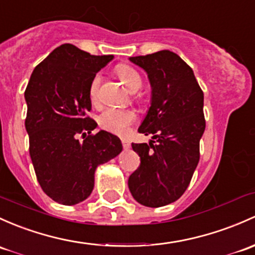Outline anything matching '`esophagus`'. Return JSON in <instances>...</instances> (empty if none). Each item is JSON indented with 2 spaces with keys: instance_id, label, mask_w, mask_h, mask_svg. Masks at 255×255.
I'll return each mask as SVG.
<instances>
[{
  "instance_id": "obj_1",
  "label": "esophagus",
  "mask_w": 255,
  "mask_h": 255,
  "mask_svg": "<svg viewBox=\"0 0 255 255\" xmlns=\"http://www.w3.org/2000/svg\"><path fill=\"white\" fill-rule=\"evenodd\" d=\"M122 145H123V149H125V150L130 149V143L127 140V139H122Z\"/></svg>"
}]
</instances>
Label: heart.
I'll return each instance as SVG.
<instances>
[{"label": "heart", "instance_id": "heart-1", "mask_svg": "<svg viewBox=\"0 0 255 255\" xmlns=\"http://www.w3.org/2000/svg\"><path fill=\"white\" fill-rule=\"evenodd\" d=\"M116 72L121 82L125 84V87L130 93H135L140 89L143 80H141L140 76L134 68L127 66V64H120L116 68ZM100 83L101 76L100 74H95L89 85V99L93 104H98L99 101ZM134 120L135 114L130 110L114 109V107H109V109L104 110L100 116L98 117L99 126L103 129L115 133V134H125L127 132L128 127L132 125Z\"/></svg>", "mask_w": 255, "mask_h": 255}]
</instances>
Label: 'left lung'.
<instances>
[{"label": "left lung", "mask_w": 255, "mask_h": 255, "mask_svg": "<svg viewBox=\"0 0 255 255\" xmlns=\"http://www.w3.org/2000/svg\"><path fill=\"white\" fill-rule=\"evenodd\" d=\"M129 61L146 72L151 87L150 107L138 132L155 140L132 144L140 166L129 176L128 188L139 204L159 208L183 194L199 162L204 94L193 69L172 51Z\"/></svg>", "instance_id": "1"}]
</instances>
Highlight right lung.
Returning a JSON list of instances; mask_svg holds the SVG:
<instances>
[{"mask_svg": "<svg viewBox=\"0 0 255 255\" xmlns=\"http://www.w3.org/2000/svg\"><path fill=\"white\" fill-rule=\"evenodd\" d=\"M112 60V55L94 56L63 44L37 64L29 79L24 93L29 152L42 191L58 204L87 199L98 166L122 151L119 136L106 130L90 135L98 123L87 117L90 82Z\"/></svg>", "mask_w": 255, "mask_h": 255, "instance_id": "right-lung-1", "label": "right lung"}]
</instances>
